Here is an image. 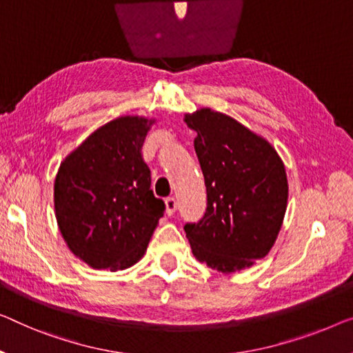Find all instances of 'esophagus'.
<instances>
[{
    "instance_id": "esophagus-1",
    "label": "esophagus",
    "mask_w": 353,
    "mask_h": 353,
    "mask_svg": "<svg viewBox=\"0 0 353 353\" xmlns=\"http://www.w3.org/2000/svg\"><path fill=\"white\" fill-rule=\"evenodd\" d=\"M165 206H166V214L168 215H172L176 212V209H177V201H176V198H172V196H170V198H166L165 199Z\"/></svg>"
}]
</instances>
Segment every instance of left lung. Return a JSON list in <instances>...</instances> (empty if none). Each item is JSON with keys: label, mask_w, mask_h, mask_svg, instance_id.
I'll return each instance as SVG.
<instances>
[{"label": "left lung", "mask_w": 353, "mask_h": 353, "mask_svg": "<svg viewBox=\"0 0 353 353\" xmlns=\"http://www.w3.org/2000/svg\"><path fill=\"white\" fill-rule=\"evenodd\" d=\"M196 131L194 152L204 176L208 209L185 225L192 254L223 274L265 259L282 228L288 201L285 165L270 141L210 108L185 114Z\"/></svg>", "instance_id": "obj_1"}]
</instances>
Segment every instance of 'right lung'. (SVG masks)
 Wrapping results in <instances>:
<instances>
[{
  "mask_svg": "<svg viewBox=\"0 0 353 353\" xmlns=\"http://www.w3.org/2000/svg\"><path fill=\"white\" fill-rule=\"evenodd\" d=\"M155 122L120 115L94 130L57 171L54 208L60 233L68 249L94 270L136 265L165 212L141 157Z\"/></svg>",
  "mask_w": 353,
  "mask_h": 353,
  "instance_id": "obj_1",
  "label": "right lung"
}]
</instances>
